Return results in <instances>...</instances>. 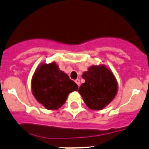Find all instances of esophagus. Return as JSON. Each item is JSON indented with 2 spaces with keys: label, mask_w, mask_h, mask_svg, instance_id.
Masks as SVG:
<instances>
[{
  "label": "esophagus",
  "mask_w": 149,
  "mask_h": 149,
  "mask_svg": "<svg viewBox=\"0 0 149 149\" xmlns=\"http://www.w3.org/2000/svg\"><path fill=\"white\" fill-rule=\"evenodd\" d=\"M75 83L77 84V86H80V80H79V79H77V80H75Z\"/></svg>",
  "instance_id": "obj_1"
}]
</instances>
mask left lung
<instances>
[{
    "label": "left lung",
    "mask_w": 149,
    "mask_h": 149,
    "mask_svg": "<svg viewBox=\"0 0 149 149\" xmlns=\"http://www.w3.org/2000/svg\"><path fill=\"white\" fill-rule=\"evenodd\" d=\"M82 77L85 83L78 91L89 109L101 110L114 98L117 81L112 72L104 65H92L84 72Z\"/></svg>",
    "instance_id": "8db88e82"
}]
</instances>
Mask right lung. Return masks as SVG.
Returning <instances> with one entry per match:
<instances>
[{
	"label": "right lung",
	"instance_id": "1",
	"mask_svg": "<svg viewBox=\"0 0 149 149\" xmlns=\"http://www.w3.org/2000/svg\"><path fill=\"white\" fill-rule=\"evenodd\" d=\"M32 93L35 99L47 109H58L63 106L68 95L78 86L69 76L59 70L55 63L42 64L32 80Z\"/></svg>",
	"mask_w": 149,
	"mask_h": 149
}]
</instances>
